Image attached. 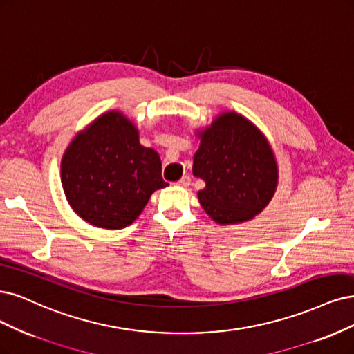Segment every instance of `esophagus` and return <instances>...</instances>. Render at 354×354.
Here are the masks:
<instances>
[{"label": "esophagus", "mask_w": 354, "mask_h": 354, "mask_svg": "<svg viewBox=\"0 0 354 354\" xmlns=\"http://www.w3.org/2000/svg\"><path fill=\"white\" fill-rule=\"evenodd\" d=\"M190 183H192V178H190L189 176H183V177L177 181V185L181 186V187H189Z\"/></svg>", "instance_id": "esophagus-1"}]
</instances>
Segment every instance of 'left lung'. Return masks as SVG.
Here are the masks:
<instances>
[{
    "instance_id": "obj_1",
    "label": "left lung",
    "mask_w": 354,
    "mask_h": 354,
    "mask_svg": "<svg viewBox=\"0 0 354 354\" xmlns=\"http://www.w3.org/2000/svg\"><path fill=\"white\" fill-rule=\"evenodd\" d=\"M193 176L206 186L198 198L218 224H239L258 215L274 196L278 168L270 143L249 120L219 115L202 133Z\"/></svg>"
}]
</instances>
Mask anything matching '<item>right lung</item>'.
Here are the masks:
<instances>
[{
    "instance_id": "add662e5",
    "label": "right lung",
    "mask_w": 354,
    "mask_h": 354,
    "mask_svg": "<svg viewBox=\"0 0 354 354\" xmlns=\"http://www.w3.org/2000/svg\"><path fill=\"white\" fill-rule=\"evenodd\" d=\"M161 169L160 155L139 143L136 127L111 111L68 145L61 183L73 211L84 221L118 230L135 221L151 194L168 185Z\"/></svg>"
}]
</instances>
